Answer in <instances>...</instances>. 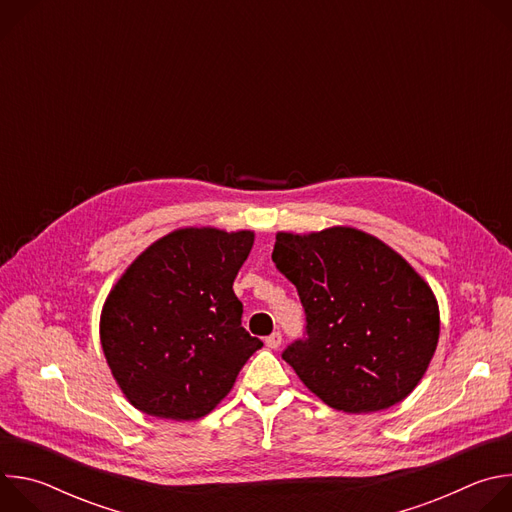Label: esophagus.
Masks as SVG:
<instances>
[{
    "label": "esophagus",
    "instance_id": "obj_1",
    "mask_svg": "<svg viewBox=\"0 0 512 512\" xmlns=\"http://www.w3.org/2000/svg\"><path fill=\"white\" fill-rule=\"evenodd\" d=\"M265 344H267V348H271V350L279 348V346H281V334H279V332H273L271 336L265 338Z\"/></svg>",
    "mask_w": 512,
    "mask_h": 512
}]
</instances>
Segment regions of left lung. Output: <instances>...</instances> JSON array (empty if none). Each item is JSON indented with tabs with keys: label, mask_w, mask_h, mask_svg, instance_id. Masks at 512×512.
<instances>
[{
	"label": "left lung",
	"mask_w": 512,
	"mask_h": 512,
	"mask_svg": "<svg viewBox=\"0 0 512 512\" xmlns=\"http://www.w3.org/2000/svg\"><path fill=\"white\" fill-rule=\"evenodd\" d=\"M271 259L298 287L308 322V338L281 356L316 397L373 413L419 385L440 340V308L395 249L352 227L279 231Z\"/></svg>",
	"instance_id": "obj_1"
}]
</instances>
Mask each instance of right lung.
Here are the masks:
<instances>
[{"label": "right lung", "instance_id": "right-lung-1", "mask_svg": "<svg viewBox=\"0 0 512 512\" xmlns=\"http://www.w3.org/2000/svg\"><path fill=\"white\" fill-rule=\"evenodd\" d=\"M253 231L184 227L154 241L121 273L101 310V346L139 411L174 421L208 415L263 346L243 326L233 281Z\"/></svg>", "mask_w": 512, "mask_h": 512}]
</instances>
